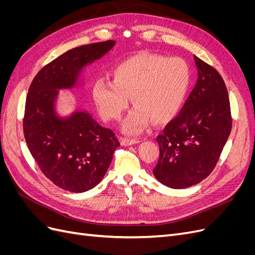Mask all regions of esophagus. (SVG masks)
<instances>
[{"label": "esophagus", "instance_id": "1", "mask_svg": "<svg viewBox=\"0 0 255 255\" xmlns=\"http://www.w3.org/2000/svg\"><path fill=\"white\" fill-rule=\"evenodd\" d=\"M120 142L122 145H130V144H135L139 142V139H137V138H126V137H122L120 139Z\"/></svg>", "mask_w": 255, "mask_h": 255}]
</instances>
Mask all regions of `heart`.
Listing matches in <instances>:
<instances>
[{
	"label": "heart",
	"mask_w": 255,
	"mask_h": 255,
	"mask_svg": "<svg viewBox=\"0 0 255 255\" xmlns=\"http://www.w3.org/2000/svg\"><path fill=\"white\" fill-rule=\"evenodd\" d=\"M113 81L98 79L92 96L103 119L119 120L129 104L135 106L123 130L140 133L150 125L164 123L179 113L191 82V69L182 57L142 54L113 69Z\"/></svg>",
	"instance_id": "b5f03b06"
}]
</instances>
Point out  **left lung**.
I'll return each mask as SVG.
<instances>
[{
	"label": "left lung",
	"mask_w": 255,
	"mask_h": 255,
	"mask_svg": "<svg viewBox=\"0 0 255 255\" xmlns=\"http://www.w3.org/2000/svg\"><path fill=\"white\" fill-rule=\"evenodd\" d=\"M198 81L180 113L157 135L159 157L153 174L181 189L211 174L232 129L228 90L220 73L194 56Z\"/></svg>",
	"instance_id": "obj_1"
}]
</instances>
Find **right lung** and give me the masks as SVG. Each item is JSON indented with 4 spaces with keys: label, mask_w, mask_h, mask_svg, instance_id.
I'll use <instances>...</instances> for the list:
<instances>
[{
    "label": "right lung",
    "mask_w": 255,
    "mask_h": 255,
    "mask_svg": "<svg viewBox=\"0 0 255 255\" xmlns=\"http://www.w3.org/2000/svg\"><path fill=\"white\" fill-rule=\"evenodd\" d=\"M114 45V40H106L67 51L45 65L28 88L23 117L27 148L41 172L61 189L84 192L97 186L120 145L113 130L88 113L60 119L54 112L57 89L72 87L82 68Z\"/></svg>",
    "instance_id": "1"
}]
</instances>
